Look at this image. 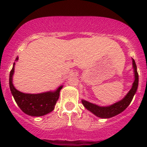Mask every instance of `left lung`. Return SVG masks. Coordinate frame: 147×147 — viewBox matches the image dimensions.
<instances>
[{
	"mask_svg": "<svg viewBox=\"0 0 147 147\" xmlns=\"http://www.w3.org/2000/svg\"><path fill=\"white\" fill-rule=\"evenodd\" d=\"M132 65L134 67L135 81L132 84V87L129 93H127V96L123 99L119 101V102H116L114 105H110L109 107H99L98 105L88 102L85 100H82V102L85 108L88 109L89 111L93 113L96 116L102 118V119H109V118L113 117L115 115L123 112L132 102L135 93L137 90L138 85V74L137 71L136 62L133 59H132Z\"/></svg>",
	"mask_w": 147,
	"mask_h": 147,
	"instance_id": "1",
	"label": "left lung"
}]
</instances>
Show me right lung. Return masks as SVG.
Masks as SVG:
<instances>
[{
  "instance_id": "obj_1",
  "label": "right lung",
  "mask_w": 147,
  "mask_h": 147,
  "mask_svg": "<svg viewBox=\"0 0 147 147\" xmlns=\"http://www.w3.org/2000/svg\"><path fill=\"white\" fill-rule=\"evenodd\" d=\"M18 59L17 57L15 60H18ZM14 67L15 63L10 71L9 87L17 105L22 111L31 116H42L51 112L59 98V91L62 87L60 86L54 92L39 94H29L18 91L12 84V76L15 70Z\"/></svg>"
}]
</instances>
